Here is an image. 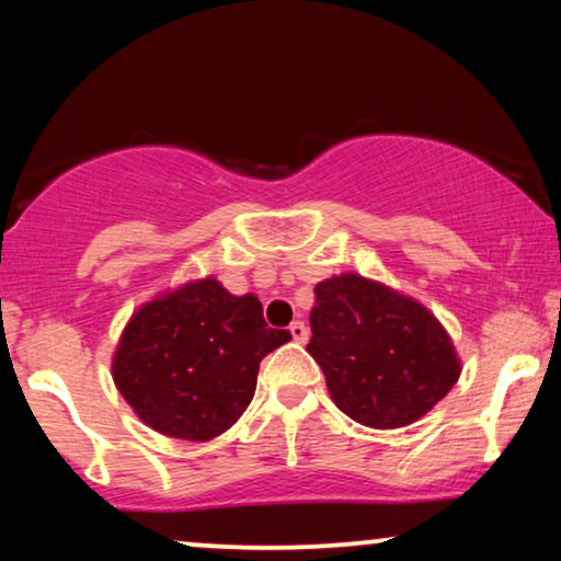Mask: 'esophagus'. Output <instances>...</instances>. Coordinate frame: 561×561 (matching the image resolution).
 <instances>
[{
  "instance_id": "1",
  "label": "esophagus",
  "mask_w": 561,
  "mask_h": 561,
  "mask_svg": "<svg viewBox=\"0 0 561 561\" xmlns=\"http://www.w3.org/2000/svg\"><path fill=\"white\" fill-rule=\"evenodd\" d=\"M288 329H290V336H294V342L304 344L306 340H309V329H306L304 321H294Z\"/></svg>"
}]
</instances>
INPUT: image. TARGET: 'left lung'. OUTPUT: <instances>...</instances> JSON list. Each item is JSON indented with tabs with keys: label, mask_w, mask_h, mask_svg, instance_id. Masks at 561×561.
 <instances>
[{
	"label": "left lung",
	"mask_w": 561,
	"mask_h": 561,
	"mask_svg": "<svg viewBox=\"0 0 561 561\" xmlns=\"http://www.w3.org/2000/svg\"><path fill=\"white\" fill-rule=\"evenodd\" d=\"M309 355L324 370L336 409L370 428L426 416L462 375L455 342L413 296L340 273L317 283Z\"/></svg>",
	"instance_id": "obj_1"
}]
</instances>
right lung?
Masks as SVG:
<instances>
[{
	"mask_svg": "<svg viewBox=\"0 0 561 561\" xmlns=\"http://www.w3.org/2000/svg\"><path fill=\"white\" fill-rule=\"evenodd\" d=\"M288 340L267 329L255 294L234 296L206 275L137 306L114 347L112 380L152 432L209 442L237 424L260 359Z\"/></svg>",
	"mask_w": 561,
	"mask_h": 561,
	"instance_id": "1",
	"label": "right lung"
}]
</instances>
